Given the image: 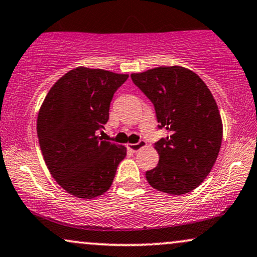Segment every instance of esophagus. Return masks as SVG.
<instances>
[{"instance_id":"esophagus-1","label":"esophagus","mask_w":257,"mask_h":257,"mask_svg":"<svg viewBox=\"0 0 257 257\" xmlns=\"http://www.w3.org/2000/svg\"><path fill=\"white\" fill-rule=\"evenodd\" d=\"M146 146H147L146 141L141 140V141H139L138 144H132V145H129V149H131L133 152H138V151H140L141 149H144V147H146Z\"/></svg>"}]
</instances>
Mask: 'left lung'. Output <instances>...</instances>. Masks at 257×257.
<instances>
[{
	"instance_id": "obj_1",
	"label": "left lung",
	"mask_w": 257,
	"mask_h": 257,
	"mask_svg": "<svg viewBox=\"0 0 257 257\" xmlns=\"http://www.w3.org/2000/svg\"><path fill=\"white\" fill-rule=\"evenodd\" d=\"M131 77L155 105L159 128L169 132L156 143L159 162L146 172V180L168 194L191 192L211 172L222 141L213 94L197 73L182 66H159Z\"/></svg>"
}]
</instances>
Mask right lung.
I'll list each match as a JSON object with an SVG mask.
<instances>
[{
  "label": "right lung",
  "instance_id": "obj_1",
  "mask_svg": "<svg viewBox=\"0 0 257 257\" xmlns=\"http://www.w3.org/2000/svg\"><path fill=\"white\" fill-rule=\"evenodd\" d=\"M129 75L78 66L53 84L37 116V137L49 173L67 193L82 199L111 187L126 149L104 134L114 91Z\"/></svg>",
  "mask_w": 257,
  "mask_h": 257
}]
</instances>
